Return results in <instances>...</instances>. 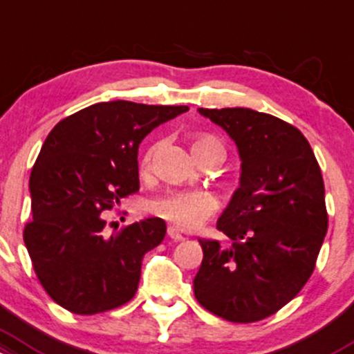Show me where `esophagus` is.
I'll return each instance as SVG.
<instances>
[{"instance_id":"obj_1","label":"esophagus","mask_w":354,"mask_h":354,"mask_svg":"<svg viewBox=\"0 0 354 354\" xmlns=\"http://www.w3.org/2000/svg\"><path fill=\"white\" fill-rule=\"evenodd\" d=\"M168 236H169L171 240H174V242H181V240H185V236L181 235L180 232H178L174 227H169L168 228Z\"/></svg>"}]
</instances>
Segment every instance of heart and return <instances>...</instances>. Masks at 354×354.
I'll return each mask as SVG.
<instances>
[{
  "mask_svg": "<svg viewBox=\"0 0 354 354\" xmlns=\"http://www.w3.org/2000/svg\"><path fill=\"white\" fill-rule=\"evenodd\" d=\"M156 149V145L146 149L145 156L141 159L142 173H147L151 169V162H153ZM192 151L195 159L207 153H212V151L225 156L223 145H221L218 139L208 138V136L207 138L195 139L192 145ZM216 209H218V200H216V196L209 192H203V189L169 192L165 193V195L156 196L149 203L151 213H154L159 218L174 225L176 228H181V230H193V228L200 227Z\"/></svg>",
  "mask_w": 354,
  "mask_h": 354,
  "instance_id": "obj_1",
  "label": "heart"
}]
</instances>
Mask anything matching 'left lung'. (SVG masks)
I'll list each match as a JSON object with an SVG mask.
<instances>
[{
    "label": "left lung",
    "instance_id": "1",
    "mask_svg": "<svg viewBox=\"0 0 354 354\" xmlns=\"http://www.w3.org/2000/svg\"><path fill=\"white\" fill-rule=\"evenodd\" d=\"M223 127L242 159L240 186L216 228L232 240H200L196 301L230 322L282 309L313 275L328 232L324 181L297 127L243 107L198 109Z\"/></svg>",
    "mask_w": 354,
    "mask_h": 354
}]
</instances>
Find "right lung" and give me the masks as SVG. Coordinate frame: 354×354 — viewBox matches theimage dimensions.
Wrapping results in <instances>:
<instances>
[{"mask_svg":"<svg viewBox=\"0 0 354 354\" xmlns=\"http://www.w3.org/2000/svg\"><path fill=\"white\" fill-rule=\"evenodd\" d=\"M186 111L114 100L85 107L50 131L30 176L33 220L23 240L38 281L64 309L91 316L134 297L142 257L165 239V220L107 235L100 213L139 192V145Z\"/></svg>","mask_w":354,"mask_h":354,"instance_id":"1","label":"right lung"}]
</instances>
